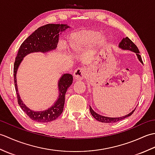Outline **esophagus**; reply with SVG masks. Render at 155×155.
Here are the masks:
<instances>
[{"instance_id": "esophagus-1", "label": "esophagus", "mask_w": 155, "mask_h": 155, "mask_svg": "<svg viewBox=\"0 0 155 155\" xmlns=\"http://www.w3.org/2000/svg\"><path fill=\"white\" fill-rule=\"evenodd\" d=\"M85 76H86V71H85L83 68H81L76 69L73 74L74 78L76 80H78V81L83 80L85 77Z\"/></svg>"}]
</instances>
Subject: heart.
<instances>
[{
	"label": "heart",
	"instance_id": "heart-1",
	"mask_svg": "<svg viewBox=\"0 0 155 155\" xmlns=\"http://www.w3.org/2000/svg\"><path fill=\"white\" fill-rule=\"evenodd\" d=\"M101 36V32L95 31H83L71 35L68 41L69 48L74 51H81L90 47ZM101 41H104L102 38Z\"/></svg>",
	"mask_w": 155,
	"mask_h": 155
}]
</instances>
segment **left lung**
Masks as SVG:
<instances>
[{
  "mask_svg": "<svg viewBox=\"0 0 155 155\" xmlns=\"http://www.w3.org/2000/svg\"><path fill=\"white\" fill-rule=\"evenodd\" d=\"M120 48L124 49V50H129L133 52H134L137 53V57L139 58V60L140 61L141 63H143V62L142 61V58H141L140 55L139 54L140 52L139 48L136 46V45L134 43V42L130 40V39L128 37H125L124 38H123V40L120 42L119 46H118ZM135 110L134 109V110H133L130 113H129L128 114L125 115L124 117H118V118H111V117H103L101 116V115L98 114L97 113H95V112L92 109V108L90 107V111L91 114L93 115V117L97 119V120L102 122V123H117L118 121H120L123 119H124L125 118H127L128 117H130V115H132L133 113H134V111Z\"/></svg>",
  "mask_w": 155,
  "mask_h": 155,
  "instance_id": "1",
  "label": "left lung"
}]
</instances>
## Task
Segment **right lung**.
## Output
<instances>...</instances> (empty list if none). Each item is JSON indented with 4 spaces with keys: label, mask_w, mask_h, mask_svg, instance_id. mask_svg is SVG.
I'll return each instance as SVG.
<instances>
[{
    "label": "right lung",
    "mask_w": 155,
    "mask_h": 155,
    "mask_svg": "<svg viewBox=\"0 0 155 155\" xmlns=\"http://www.w3.org/2000/svg\"><path fill=\"white\" fill-rule=\"evenodd\" d=\"M69 27H70L67 25L59 24H48L39 27L21 44L15 58L13 73L18 103L22 110L30 117L31 119L38 123H48L54 120L62 114L64 108L65 94L67 93V88L72 84L73 81L72 76L70 74H64L59 80L58 89L60 94L53 106L49 108L48 110L35 112L26 107L20 98L16 84V71L23 58L27 54L34 52H45L54 50L57 48L58 42L59 32L63 31Z\"/></svg>",
    "instance_id": "1"
}]
</instances>
